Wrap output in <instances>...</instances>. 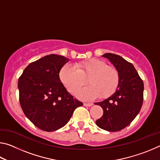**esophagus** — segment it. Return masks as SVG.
Instances as JSON below:
<instances>
[{
	"instance_id": "obj_1",
	"label": "esophagus",
	"mask_w": 160,
	"mask_h": 160,
	"mask_svg": "<svg viewBox=\"0 0 160 160\" xmlns=\"http://www.w3.org/2000/svg\"><path fill=\"white\" fill-rule=\"evenodd\" d=\"M84 106L85 107H92L93 105L92 103H84Z\"/></svg>"
}]
</instances>
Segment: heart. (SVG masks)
<instances>
[{
	"label": "heart",
	"mask_w": 160,
	"mask_h": 160,
	"mask_svg": "<svg viewBox=\"0 0 160 160\" xmlns=\"http://www.w3.org/2000/svg\"><path fill=\"white\" fill-rule=\"evenodd\" d=\"M61 82L70 94H75L85 85L87 80L90 86L78 93L84 100L107 98L115 92L119 85L118 71L114 67L98 58H90L75 65H66L59 73Z\"/></svg>",
	"instance_id": "obj_1"
}]
</instances>
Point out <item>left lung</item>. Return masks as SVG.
<instances>
[{"label":"left lung","mask_w":160,"mask_h":160,"mask_svg":"<svg viewBox=\"0 0 160 160\" xmlns=\"http://www.w3.org/2000/svg\"><path fill=\"white\" fill-rule=\"evenodd\" d=\"M109 59L118 71L120 80L117 90L109 98L95 103L104 113L96 121L100 128L115 132L125 128L138 114L143 102L144 84L132 63L116 54L102 56Z\"/></svg>","instance_id":"8db88e82"}]
</instances>
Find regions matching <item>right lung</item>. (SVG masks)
<instances>
[{
  "label": "right lung",
  "mask_w": 160,
  "mask_h": 160,
  "mask_svg": "<svg viewBox=\"0 0 160 160\" xmlns=\"http://www.w3.org/2000/svg\"><path fill=\"white\" fill-rule=\"evenodd\" d=\"M69 59L50 54L29 64L19 78V99L24 113L37 128L54 131L68 122L82 103L61 82L59 72Z\"/></svg>",
  "instance_id": "add662e5"
}]
</instances>
